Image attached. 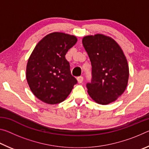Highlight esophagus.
I'll return each instance as SVG.
<instances>
[{
  "label": "esophagus",
  "instance_id": "34e87169",
  "mask_svg": "<svg viewBox=\"0 0 149 149\" xmlns=\"http://www.w3.org/2000/svg\"><path fill=\"white\" fill-rule=\"evenodd\" d=\"M77 81L79 84H81L83 80H84V77H83L82 76H79L77 78Z\"/></svg>",
  "mask_w": 149,
  "mask_h": 149
}]
</instances>
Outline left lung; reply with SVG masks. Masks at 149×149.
I'll list each match as a JSON object with an SVG mask.
<instances>
[{"label": "left lung", "mask_w": 149, "mask_h": 149, "mask_svg": "<svg viewBox=\"0 0 149 149\" xmlns=\"http://www.w3.org/2000/svg\"><path fill=\"white\" fill-rule=\"evenodd\" d=\"M83 45L92 66V79L86 87L96 102L106 105L123 94L127 85L129 67L123 50L114 39L104 35L84 37Z\"/></svg>", "instance_id": "8db88e82"}]
</instances>
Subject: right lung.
Masks as SVG:
<instances>
[{
	"instance_id": "right-lung-1",
	"label": "right lung",
	"mask_w": 149,
	"mask_h": 149,
	"mask_svg": "<svg viewBox=\"0 0 149 149\" xmlns=\"http://www.w3.org/2000/svg\"><path fill=\"white\" fill-rule=\"evenodd\" d=\"M74 35L52 33L35 46L27 64L26 78L37 99L49 104L62 102L77 83L65 55L76 43Z\"/></svg>"
}]
</instances>
